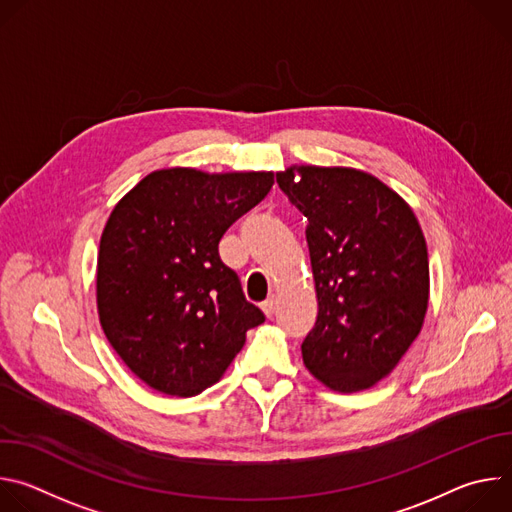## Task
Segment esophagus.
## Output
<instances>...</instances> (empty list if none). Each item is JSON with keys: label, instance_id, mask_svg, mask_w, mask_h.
Returning <instances> with one entry per match:
<instances>
[{"label": "esophagus", "instance_id": "34e87169", "mask_svg": "<svg viewBox=\"0 0 512 512\" xmlns=\"http://www.w3.org/2000/svg\"><path fill=\"white\" fill-rule=\"evenodd\" d=\"M261 310H263V314H265L267 318H271V316L275 314V300H273V298L265 300V302L261 304Z\"/></svg>", "mask_w": 512, "mask_h": 512}]
</instances>
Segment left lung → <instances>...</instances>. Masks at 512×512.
Here are the masks:
<instances>
[{"instance_id":"1","label":"left lung","mask_w":512,"mask_h":512,"mask_svg":"<svg viewBox=\"0 0 512 512\" xmlns=\"http://www.w3.org/2000/svg\"><path fill=\"white\" fill-rule=\"evenodd\" d=\"M277 184L306 218L318 318L306 369L338 393L385 379L423 326L429 261L409 204L354 168L291 166Z\"/></svg>"}]
</instances>
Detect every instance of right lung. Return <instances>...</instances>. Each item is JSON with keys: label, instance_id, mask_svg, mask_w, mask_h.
<instances>
[{"label": "right lung", "instance_id": "add662e5", "mask_svg": "<svg viewBox=\"0 0 512 512\" xmlns=\"http://www.w3.org/2000/svg\"><path fill=\"white\" fill-rule=\"evenodd\" d=\"M273 186V172L145 176L113 208L97 257L103 332L152 389L194 397L223 377L245 334L265 322L218 241Z\"/></svg>", "mask_w": 512, "mask_h": 512}]
</instances>
